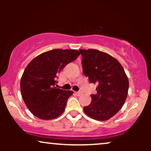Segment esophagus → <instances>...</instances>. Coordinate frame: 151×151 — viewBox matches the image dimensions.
I'll list each match as a JSON object with an SVG mask.
<instances>
[{
    "instance_id": "obj_1",
    "label": "esophagus",
    "mask_w": 151,
    "mask_h": 151,
    "mask_svg": "<svg viewBox=\"0 0 151 151\" xmlns=\"http://www.w3.org/2000/svg\"><path fill=\"white\" fill-rule=\"evenodd\" d=\"M74 93H75L76 95H77V96H80V95L81 94V91H76V92H74Z\"/></svg>"
}]
</instances>
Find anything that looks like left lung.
Wrapping results in <instances>:
<instances>
[{
  "mask_svg": "<svg viewBox=\"0 0 151 151\" xmlns=\"http://www.w3.org/2000/svg\"><path fill=\"white\" fill-rule=\"evenodd\" d=\"M82 56L83 72L90 83L96 84V94L84 107L88 116L106 121L122 108L128 96L129 82L124 67L116 59L97 50H79Z\"/></svg>",
  "mask_w": 151,
  "mask_h": 151,
  "instance_id": "1",
  "label": "left lung"
}]
</instances>
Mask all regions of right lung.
<instances>
[{
    "instance_id": "right-lung-1",
    "label": "right lung",
    "mask_w": 151,
    "mask_h": 151,
    "mask_svg": "<svg viewBox=\"0 0 151 151\" xmlns=\"http://www.w3.org/2000/svg\"><path fill=\"white\" fill-rule=\"evenodd\" d=\"M80 55L76 50L55 49L31 60L20 79V91L25 105L34 116L51 120L63 113L73 91L55 86L57 74Z\"/></svg>"
}]
</instances>
